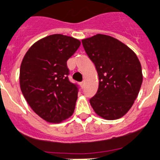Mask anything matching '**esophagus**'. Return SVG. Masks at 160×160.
<instances>
[{
  "label": "esophagus",
  "instance_id": "34e87169",
  "mask_svg": "<svg viewBox=\"0 0 160 160\" xmlns=\"http://www.w3.org/2000/svg\"><path fill=\"white\" fill-rule=\"evenodd\" d=\"M84 86H85V82H80V86H81V88L82 89V88H84Z\"/></svg>",
  "mask_w": 160,
  "mask_h": 160
}]
</instances>
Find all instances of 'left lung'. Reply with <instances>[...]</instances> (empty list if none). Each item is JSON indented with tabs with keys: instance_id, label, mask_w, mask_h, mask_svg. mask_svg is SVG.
<instances>
[{
	"instance_id": "left-lung-1",
	"label": "left lung",
	"mask_w": 160,
	"mask_h": 160,
	"mask_svg": "<svg viewBox=\"0 0 160 160\" xmlns=\"http://www.w3.org/2000/svg\"><path fill=\"white\" fill-rule=\"evenodd\" d=\"M99 78L96 94L90 98L93 110L106 120L122 117L131 109L143 82L137 55L112 36L98 34L82 40Z\"/></svg>"
}]
</instances>
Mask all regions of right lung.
I'll return each mask as SVG.
<instances>
[{
  "label": "right lung",
  "mask_w": 160,
  "mask_h": 160,
  "mask_svg": "<svg viewBox=\"0 0 160 160\" xmlns=\"http://www.w3.org/2000/svg\"><path fill=\"white\" fill-rule=\"evenodd\" d=\"M80 44L70 36L51 35L32 45L22 60V93L32 110L48 122H61L74 112L79 88L69 80L67 62Z\"/></svg>",
  "instance_id": "add662e5"
}]
</instances>
